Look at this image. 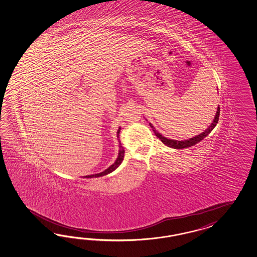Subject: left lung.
Returning <instances> with one entry per match:
<instances>
[{
  "label": "left lung",
  "instance_id": "obj_1",
  "mask_svg": "<svg viewBox=\"0 0 257 257\" xmlns=\"http://www.w3.org/2000/svg\"><path fill=\"white\" fill-rule=\"evenodd\" d=\"M219 116H220V106H218V108H217L216 115H215V117L213 119L212 123L205 130V132H202V133L199 134V135H196L195 137H192L191 139L184 140V141H177V140H172L166 138V137H164L163 135H162L160 132H158V131L155 128L154 125H152L151 123H149V125L152 127L155 135H156L159 139L161 140L165 146H167L168 147H172V148H175V149H183V148H187V147H192V146L198 144L199 142H201L202 140L205 138L210 132H212L213 128L217 125V123H218V121H219Z\"/></svg>",
  "mask_w": 257,
  "mask_h": 257
}]
</instances>
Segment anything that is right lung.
Masks as SVG:
<instances>
[{
    "label": "right lung",
    "instance_id": "right-lung-1",
    "mask_svg": "<svg viewBox=\"0 0 257 257\" xmlns=\"http://www.w3.org/2000/svg\"><path fill=\"white\" fill-rule=\"evenodd\" d=\"M120 130L121 127H119L117 131V138H119V133H120ZM119 140V139H118ZM124 156H125V150L123 147L121 146V143H120V140H119V151H118V157L116 159V161L113 162L111 165H110L109 168L106 169L105 171H103L99 174H95V175H91V176H84L85 178H92V177H99V176H106L108 174H110L111 172H113L115 169L119 167V165L122 163L123 160H124Z\"/></svg>",
    "mask_w": 257,
    "mask_h": 257
}]
</instances>
